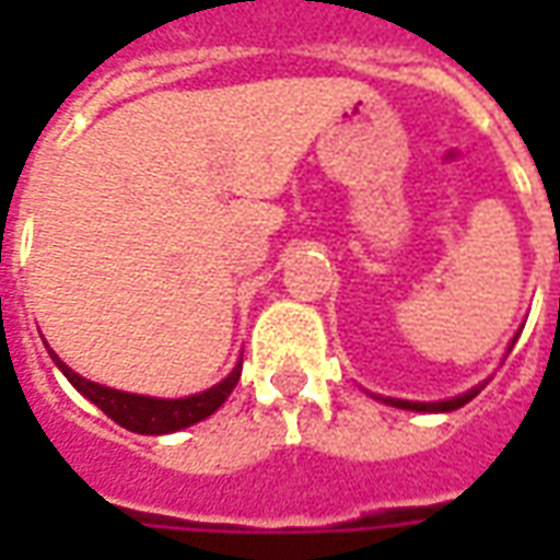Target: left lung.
I'll list each match as a JSON object with an SVG mask.
<instances>
[{"label":"left lung","instance_id":"obj_1","mask_svg":"<svg viewBox=\"0 0 560 560\" xmlns=\"http://www.w3.org/2000/svg\"><path fill=\"white\" fill-rule=\"evenodd\" d=\"M477 393H480V387L468 389V393H462V396H456V399H446V401H405V399H384V396H375V399L387 401V405H393V408H405V411L441 413V411H456V408H462V405H468Z\"/></svg>","mask_w":560,"mask_h":560}]
</instances>
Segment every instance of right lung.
Wrapping results in <instances>:
<instances>
[{
  "mask_svg": "<svg viewBox=\"0 0 560 560\" xmlns=\"http://www.w3.org/2000/svg\"><path fill=\"white\" fill-rule=\"evenodd\" d=\"M50 357L62 369V375L74 384L78 393H83L92 405H98L122 429L138 434H171L185 429V425L207 420L209 413H215L228 401V396L236 387V381H240V372H243V363H236V369L221 384L203 389L197 396H188V399H149V396H135V393L92 384L86 377H80L78 372H71L54 351H50Z\"/></svg>",
  "mask_w": 560,
  "mask_h": 560,
  "instance_id": "obj_1",
  "label": "right lung"
}]
</instances>
